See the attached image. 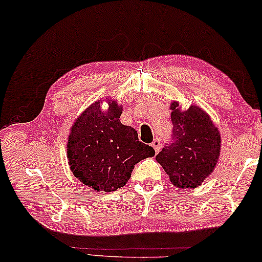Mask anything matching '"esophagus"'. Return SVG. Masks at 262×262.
<instances>
[{"mask_svg": "<svg viewBox=\"0 0 262 262\" xmlns=\"http://www.w3.org/2000/svg\"><path fill=\"white\" fill-rule=\"evenodd\" d=\"M152 147L154 148V151H156V153H158L161 149V143H160V139H154L152 141Z\"/></svg>", "mask_w": 262, "mask_h": 262, "instance_id": "obj_1", "label": "esophagus"}]
</instances>
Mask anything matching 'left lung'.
Returning <instances> with one entry per match:
<instances>
[{
    "instance_id": "1",
    "label": "left lung",
    "mask_w": 262,
    "mask_h": 262,
    "mask_svg": "<svg viewBox=\"0 0 262 262\" xmlns=\"http://www.w3.org/2000/svg\"><path fill=\"white\" fill-rule=\"evenodd\" d=\"M171 138L156 157L179 188H195L216 167L221 151V135L207 113L196 105L182 111L173 102Z\"/></svg>"
}]
</instances>
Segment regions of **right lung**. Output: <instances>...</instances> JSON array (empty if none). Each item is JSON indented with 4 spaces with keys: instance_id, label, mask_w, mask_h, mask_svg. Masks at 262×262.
<instances>
[{
    "instance_id": "1",
    "label": "right lung",
    "mask_w": 262,
    "mask_h": 262,
    "mask_svg": "<svg viewBox=\"0 0 262 262\" xmlns=\"http://www.w3.org/2000/svg\"><path fill=\"white\" fill-rule=\"evenodd\" d=\"M101 103H93L72 126L67 157L75 178L94 190L108 192L125 186L137 162L156 151L139 141L134 127L121 123V105L109 102L103 111Z\"/></svg>"
}]
</instances>
